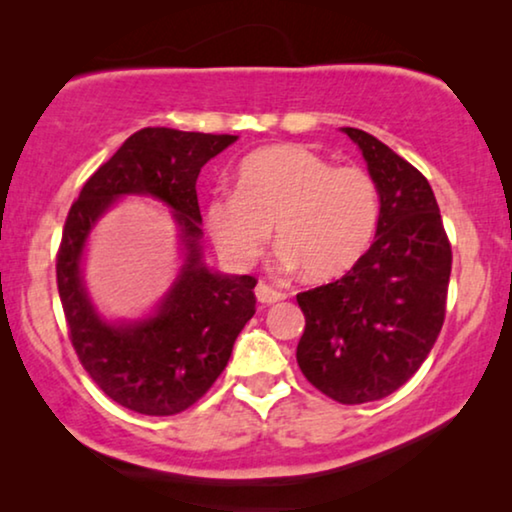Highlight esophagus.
<instances>
[{"label": "esophagus", "mask_w": 512, "mask_h": 512, "mask_svg": "<svg viewBox=\"0 0 512 512\" xmlns=\"http://www.w3.org/2000/svg\"><path fill=\"white\" fill-rule=\"evenodd\" d=\"M254 291H256V298H258V303H263V305L279 303V300H284V298H286V293L277 291L275 286H270V284H265V282H258Z\"/></svg>", "instance_id": "obj_1"}]
</instances>
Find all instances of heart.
Instances as JSON below:
<instances>
[{"instance_id":"1","label":"heart","mask_w":512,"mask_h":512,"mask_svg":"<svg viewBox=\"0 0 512 512\" xmlns=\"http://www.w3.org/2000/svg\"><path fill=\"white\" fill-rule=\"evenodd\" d=\"M380 221V193L361 167H335L300 144L249 153L237 167L235 193L205 207V228L228 263L249 268L272 228L289 268L328 282L361 261Z\"/></svg>"}]
</instances>
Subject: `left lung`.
I'll return each instance as SVG.
<instances>
[{
    "label": "left lung",
    "instance_id": "1",
    "mask_svg": "<svg viewBox=\"0 0 512 512\" xmlns=\"http://www.w3.org/2000/svg\"><path fill=\"white\" fill-rule=\"evenodd\" d=\"M342 132L375 179L380 221L345 277L296 296L305 314L296 359L321 394L356 405L394 394L429 356L445 321L452 249L424 174L368 132Z\"/></svg>",
    "mask_w": 512,
    "mask_h": 512
}]
</instances>
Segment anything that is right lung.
Segmentation results:
<instances>
[{"label": "right lung", "mask_w": 512, "mask_h": 512, "mask_svg": "<svg viewBox=\"0 0 512 512\" xmlns=\"http://www.w3.org/2000/svg\"><path fill=\"white\" fill-rule=\"evenodd\" d=\"M235 142L237 135L142 128L83 184L67 214L55 272L69 338L97 387L139 415H177L205 396L256 312V279L209 270L200 247L195 181ZM125 194H149L173 209L185 263L151 315L109 322L87 296L82 254L94 223Z\"/></svg>", "instance_id": "right-lung-1"}]
</instances>
